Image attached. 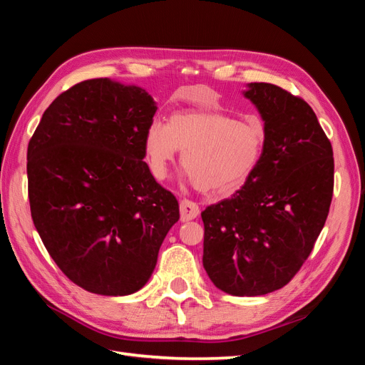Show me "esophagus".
<instances>
[{
  "label": "esophagus",
  "instance_id": "34e87169",
  "mask_svg": "<svg viewBox=\"0 0 365 365\" xmlns=\"http://www.w3.org/2000/svg\"><path fill=\"white\" fill-rule=\"evenodd\" d=\"M180 215H181L182 222H189V220L195 219L197 215H200V207H197V204L193 201L182 200L180 202Z\"/></svg>",
  "mask_w": 365,
  "mask_h": 365
}]
</instances>
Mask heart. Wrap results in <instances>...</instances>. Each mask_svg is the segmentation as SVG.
<instances>
[{"mask_svg":"<svg viewBox=\"0 0 365 365\" xmlns=\"http://www.w3.org/2000/svg\"><path fill=\"white\" fill-rule=\"evenodd\" d=\"M264 148L259 121L235 120L219 111H180L164 125L155 120L145 135V155L152 175L164 180L178 150L181 165L200 192L227 196L256 172Z\"/></svg>","mask_w":365,"mask_h":365,"instance_id":"b5f03b06","label":"heart"}]
</instances>
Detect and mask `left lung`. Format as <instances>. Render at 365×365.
Instances as JSON below:
<instances>
[{
  "label": "left lung",
  "mask_w": 365,
  "mask_h": 365,
  "mask_svg": "<svg viewBox=\"0 0 365 365\" xmlns=\"http://www.w3.org/2000/svg\"><path fill=\"white\" fill-rule=\"evenodd\" d=\"M264 148L256 172L231 197L207 207L202 264L236 297L277 291L302 268L327 219L334 152L312 108L272 83H247Z\"/></svg>",
  "instance_id": "1"
}]
</instances>
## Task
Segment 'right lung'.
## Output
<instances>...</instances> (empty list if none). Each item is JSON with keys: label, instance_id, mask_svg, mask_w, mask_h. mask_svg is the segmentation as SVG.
<instances>
[{"label": "right lung", "instance_id": "1", "mask_svg": "<svg viewBox=\"0 0 365 365\" xmlns=\"http://www.w3.org/2000/svg\"><path fill=\"white\" fill-rule=\"evenodd\" d=\"M155 113L137 85L85 81L54 98L29 143L33 224L61 271L88 292L140 291L180 219L176 197L143 161Z\"/></svg>", "mask_w": 365, "mask_h": 365}]
</instances>
